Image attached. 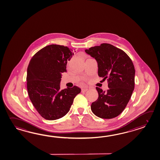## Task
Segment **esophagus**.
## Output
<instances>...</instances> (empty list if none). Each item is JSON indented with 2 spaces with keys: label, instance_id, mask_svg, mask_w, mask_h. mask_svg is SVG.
Instances as JSON below:
<instances>
[{
  "label": "esophagus",
  "instance_id": "obj_1",
  "mask_svg": "<svg viewBox=\"0 0 160 160\" xmlns=\"http://www.w3.org/2000/svg\"><path fill=\"white\" fill-rule=\"evenodd\" d=\"M88 91V89H87V88L82 89V92H86V91Z\"/></svg>",
  "mask_w": 160,
  "mask_h": 160
}]
</instances>
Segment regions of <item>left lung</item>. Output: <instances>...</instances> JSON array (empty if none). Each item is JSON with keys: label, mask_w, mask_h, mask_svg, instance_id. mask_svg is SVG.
Returning a JSON list of instances; mask_svg holds the SVG:
<instances>
[{"label": "left lung", "mask_w": 160, "mask_h": 160, "mask_svg": "<svg viewBox=\"0 0 160 160\" xmlns=\"http://www.w3.org/2000/svg\"><path fill=\"white\" fill-rule=\"evenodd\" d=\"M85 52L98 62V75L107 79L108 89L96 87L98 99L91 106L96 116L103 119L117 117L124 110L134 89L135 69L130 58L122 50L109 44L91 47Z\"/></svg>", "instance_id": "obj_1"}]
</instances>
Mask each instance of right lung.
<instances>
[{"mask_svg": "<svg viewBox=\"0 0 160 160\" xmlns=\"http://www.w3.org/2000/svg\"><path fill=\"white\" fill-rule=\"evenodd\" d=\"M72 56V50L67 46L53 44L39 50L29 62L26 78L28 96L45 119L52 121L63 117L81 92L77 86L60 88L61 73L67 72V61Z\"/></svg>", "mask_w": 160, "mask_h": 160, "instance_id": "right-lung-1", "label": "right lung"}]
</instances>
